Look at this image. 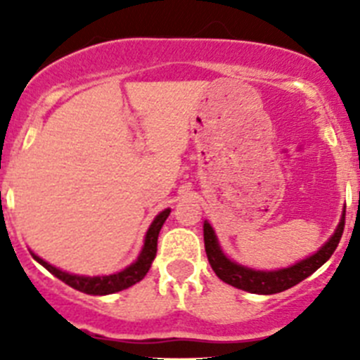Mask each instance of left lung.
<instances>
[{"instance_id": "1", "label": "left lung", "mask_w": 360, "mask_h": 360, "mask_svg": "<svg viewBox=\"0 0 360 360\" xmlns=\"http://www.w3.org/2000/svg\"><path fill=\"white\" fill-rule=\"evenodd\" d=\"M342 231H345V214H342L341 221H339L337 231L333 232V236L314 256L307 257V259L295 263V265L288 266V269L272 270V272L247 269V266L238 265V263L231 262L229 257H225L221 249H219L214 231H212V227L207 221L203 224V241H205V252H207L209 263H211L212 270H214L216 276L221 281L229 283L232 287L241 288L245 292H250V294L269 295L292 288L294 285L307 279L310 274H314L321 265L328 262L333 250L337 249L339 241H341Z\"/></svg>"}]
</instances>
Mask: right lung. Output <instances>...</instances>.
<instances>
[{"instance_id": "1", "label": "right lung", "mask_w": 360, "mask_h": 360, "mask_svg": "<svg viewBox=\"0 0 360 360\" xmlns=\"http://www.w3.org/2000/svg\"><path fill=\"white\" fill-rule=\"evenodd\" d=\"M169 209L162 211L160 214L155 218V221L149 227L148 234H146L144 249H142L141 256L133 265H129L128 269H124L119 274L111 276H97V278H86V276H73L68 272H63V270L56 269V266L49 265L46 262H43L41 257H37L36 254H32L36 262H39L44 269L52 272L57 279H61L63 283H66L68 287L75 288L79 292H84V294L90 295H106V294H115V292L124 290V288L131 287L135 283H139L141 279H144V276L148 274V270L151 269V263L157 256V241H158V232H160L162 225H164L165 218L169 216Z\"/></svg>"}]
</instances>
